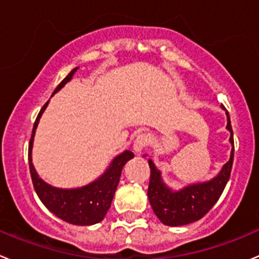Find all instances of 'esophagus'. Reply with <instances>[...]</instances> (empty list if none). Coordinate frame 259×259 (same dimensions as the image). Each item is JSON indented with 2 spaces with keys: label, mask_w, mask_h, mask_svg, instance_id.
Wrapping results in <instances>:
<instances>
[{
  "label": "esophagus",
  "mask_w": 259,
  "mask_h": 259,
  "mask_svg": "<svg viewBox=\"0 0 259 259\" xmlns=\"http://www.w3.org/2000/svg\"><path fill=\"white\" fill-rule=\"evenodd\" d=\"M150 144V137L149 134H145V133H142V134L137 135L134 140V144H133V149L137 154L143 152V149L148 147Z\"/></svg>",
  "instance_id": "obj_1"
}]
</instances>
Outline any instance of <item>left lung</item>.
<instances>
[{
    "label": "left lung",
    "mask_w": 259,
    "mask_h": 259,
    "mask_svg": "<svg viewBox=\"0 0 259 259\" xmlns=\"http://www.w3.org/2000/svg\"><path fill=\"white\" fill-rule=\"evenodd\" d=\"M227 116V129L232 134L229 139L233 145L232 153H230V159L225 163L219 175L212 180L190 185L180 191H172L163 183L160 172L155 168L153 160H148L150 167L148 199L154 214L164 225L180 227V225H187L190 223L197 222L210 211V209L222 196L223 191L229 181L233 159H234V139H233V129L228 111Z\"/></svg>",
    "instance_id": "8db88e82"
}]
</instances>
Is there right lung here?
<instances>
[{"label": "right lung", "mask_w": 259, "mask_h": 259, "mask_svg": "<svg viewBox=\"0 0 259 259\" xmlns=\"http://www.w3.org/2000/svg\"><path fill=\"white\" fill-rule=\"evenodd\" d=\"M77 69H78V67L69 72L68 76L58 84L54 94L59 91L67 82L71 81ZM48 102L41 107L36 120H35L29 143V168L35 192L39 196L40 201L45 205V207L59 219L73 225L97 224L104 219L107 210L111 206L115 191L119 185L122 167L127 160L134 158V154L130 150H125L124 153L114 158L111 164L109 165L106 172L101 177H99L90 185L83 186V187L63 190V188H57L48 185L37 176L31 162V149L35 129H36L37 122H39L40 116L44 112Z\"/></svg>", "instance_id": "obj_1"}]
</instances>
